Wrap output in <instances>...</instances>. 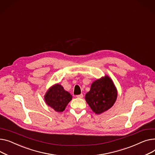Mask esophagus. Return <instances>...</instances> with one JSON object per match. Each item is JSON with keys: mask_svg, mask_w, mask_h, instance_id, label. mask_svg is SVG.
<instances>
[{"mask_svg": "<svg viewBox=\"0 0 155 155\" xmlns=\"http://www.w3.org/2000/svg\"><path fill=\"white\" fill-rule=\"evenodd\" d=\"M76 97H77L78 98H82V97H83V94H81L77 95Z\"/></svg>", "mask_w": 155, "mask_h": 155, "instance_id": "34e87169", "label": "esophagus"}]
</instances>
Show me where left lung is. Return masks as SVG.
<instances>
[{
    "mask_svg": "<svg viewBox=\"0 0 155 155\" xmlns=\"http://www.w3.org/2000/svg\"><path fill=\"white\" fill-rule=\"evenodd\" d=\"M117 96V89L112 79L105 76L93 82L85 99L93 112L99 114L114 105Z\"/></svg>",
    "mask_w": 155,
    "mask_h": 155,
    "instance_id": "left-lung-1",
    "label": "left lung"
}]
</instances>
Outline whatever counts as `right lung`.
I'll list each match as a JSON object with an SVG mask.
<instances>
[{
    "mask_svg": "<svg viewBox=\"0 0 155 155\" xmlns=\"http://www.w3.org/2000/svg\"><path fill=\"white\" fill-rule=\"evenodd\" d=\"M44 100L45 103L56 111L62 112L72 100V95L64 89L61 84H56L48 89L44 96Z\"/></svg>",
    "mask_w": 155,
    "mask_h": 155,
    "instance_id": "add662e5",
    "label": "right lung"
}]
</instances>
